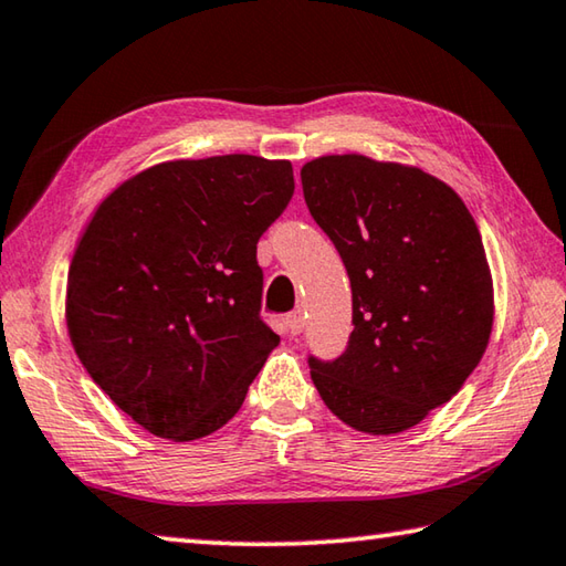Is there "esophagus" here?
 Masks as SVG:
<instances>
[{"label":"esophagus","mask_w":566,"mask_h":566,"mask_svg":"<svg viewBox=\"0 0 566 566\" xmlns=\"http://www.w3.org/2000/svg\"><path fill=\"white\" fill-rule=\"evenodd\" d=\"M285 323H289V331H291V335H301V333H303V328H305L303 311L298 308V311H293V313L285 315Z\"/></svg>","instance_id":"esophagus-1"}]
</instances>
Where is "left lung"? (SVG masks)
<instances>
[{"label":"left lung","instance_id":"left-lung-1","mask_svg":"<svg viewBox=\"0 0 566 566\" xmlns=\"http://www.w3.org/2000/svg\"><path fill=\"white\" fill-rule=\"evenodd\" d=\"M301 181L348 271L355 323L338 360L311 358L313 385L353 430H410L488 350L494 289L480 228L454 188L418 166L328 154Z\"/></svg>","mask_w":566,"mask_h":566}]
</instances>
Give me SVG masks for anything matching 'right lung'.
<instances>
[{
    "mask_svg": "<svg viewBox=\"0 0 566 566\" xmlns=\"http://www.w3.org/2000/svg\"><path fill=\"white\" fill-rule=\"evenodd\" d=\"M293 188L283 158H176L118 184L78 235L69 338L98 388L156 438L221 430L281 343L258 318L255 243Z\"/></svg>",
    "mask_w": 566,
    "mask_h": 566,
    "instance_id": "right-lung-1",
    "label": "right lung"
}]
</instances>
